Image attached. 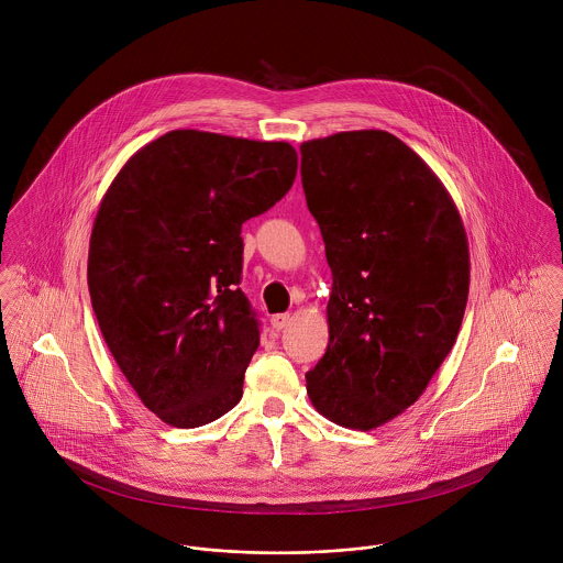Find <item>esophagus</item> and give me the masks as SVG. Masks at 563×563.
Returning <instances> with one entry per match:
<instances>
[{
	"instance_id": "34e87169",
	"label": "esophagus",
	"mask_w": 563,
	"mask_h": 563,
	"mask_svg": "<svg viewBox=\"0 0 563 563\" xmlns=\"http://www.w3.org/2000/svg\"><path fill=\"white\" fill-rule=\"evenodd\" d=\"M288 322H290V314H275V317H271L273 329H284Z\"/></svg>"
}]
</instances>
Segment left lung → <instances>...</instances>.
Here are the masks:
<instances>
[{
	"instance_id": "obj_1",
	"label": "left lung",
	"mask_w": 563,
	"mask_h": 563,
	"mask_svg": "<svg viewBox=\"0 0 563 563\" xmlns=\"http://www.w3.org/2000/svg\"><path fill=\"white\" fill-rule=\"evenodd\" d=\"M301 181L333 277L308 395L331 422L371 431L418 401L457 340L466 230L427 162L384 130L303 143Z\"/></svg>"
}]
</instances>
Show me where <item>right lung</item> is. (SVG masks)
Wrapping results in <instances>:
<instances>
[{
  "label": "right lung",
  "mask_w": 563,
  "mask_h": 563,
  "mask_svg": "<svg viewBox=\"0 0 563 563\" xmlns=\"http://www.w3.org/2000/svg\"><path fill=\"white\" fill-rule=\"evenodd\" d=\"M297 152L173 130L119 170L95 217L88 292L141 401L192 429L242 399L260 321L239 284L242 223L292 186Z\"/></svg>",
  "instance_id": "obj_1"
}]
</instances>
